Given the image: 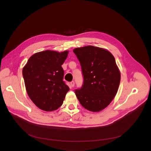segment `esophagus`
Masks as SVG:
<instances>
[{
    "instance_id": "esophagus-1",
    "label": "esophagus",
    "mask_w": 151,
    "mask_h": 151,
    "mask_svg": "<svg viewBox=\"0 0 151 151\" xmlns=\"http://www.w3.org/2000/svg\"><path fill=\"white\" fill-rule=\"evenodd\" d=\"M70 85H71L72 87H73L74 86H75V82H74V81H72V82H70Z\"/></svg>"
}]
</instances>
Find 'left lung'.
Returning <instances> with one entry per match:
<instances>
[{"mask_svg":"<svg viewBox=\"0 0 151 151\" xmlns=\"http://www.w3.org/2000/svg\"><path fill=\"white\" fill-rule=\"evenodd\" d=\"M78 58L83 76L81 89L75 94L81 105L97 112L108 106L116 96L121 73L114 55L106 49L91 45L73 50Z\"/></svg>","mask_w":151,"mask_h":151,"instance_id":"left-lung-1","label":"left lung"}]
</instances>
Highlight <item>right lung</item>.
Returning a JSON list of instances; mask_svg holds the SVG:
<instances>
[{
  "label": "right lung",
  "mask_w": 151,
  "mask_h": 151,
  "mask_svg": "<svg viewBox=\"0 0 151 151\" xmlns=\"http://www.w3.org/2000/svg\"><path fill=\"white\" fill-rule=\"evenodd\" d=\"M69 51L45 50L36 52L28 60L23 69L26 91L39 109L53 111L62 105L69 88L63 81L61 65Z\"/></svg>",
  "instance_id": "obj_1"
}]
</instances>
